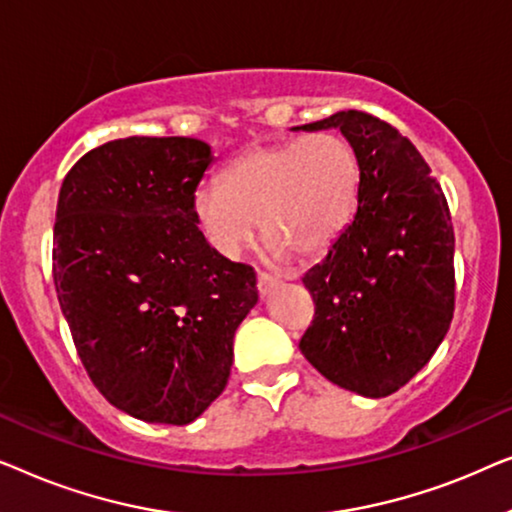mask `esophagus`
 I'll list each match as a JSON object with an SVG mask.
<instances>
[{"mask_svg":"<svg viewBox=\"0 0 512 512\" xmlns=\"http://www.w3.org/2000/svg\"><path fill=\"white\" fill-rule=\"evenodd\" d=\"M256 286H258V293H261V296L265 298L268 296V293H272L279 286V279L277 277H272V275H268V272H261V275H258V282H256Z\"/></svg>","mask_w":512,"mask_h":512,"instance_id":"esophagus-1","label":"esophagus"}]
</instances>
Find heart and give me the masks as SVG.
Returning <instances> with one entry per match:
<instances>
[{
  "label": "heart",
  "mask_w": 512,
  "mask_h": 512,
  "mask_svg": "<svg viewBox=\"0 0 512 512\" xmlns=\"http://www.w3.org/2000/svg\"><path fill=\"white\" fill-rule=\"evenodd\" d=\"M361 167L333 132L256 146L193 195V219L219 254L233 258L263 235L279 254L317 256L352 221Z\"/></svg>",
  "instance_id": "obj_1"
}]
</instances>
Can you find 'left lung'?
<instances>
[{
  "instance_id": "left-lung-1",
  "label": "left lung",
  "mask_w": 512,
  "mask_h": 512,
  "mask_svg": "<svg viewBox=\"0 0 512 512\" xmlns=\"http://www.w3.org/2000/svg\"><path fill=\"white\" fill-rule=\"evenodd\" d=\"M352 144L356 214L303 277L317 312L300 352L326 380L366 398L394 394L443 342L454 312V230L429 165L408 137L363 111L293 130Z\"/></svg>"
}]
</instances>
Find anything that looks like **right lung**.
Listing matches in <instances>:
<instances>
[{"label":"right lung","instance_id":"add662e5","mask_svg":"<svg viewBox=\"0 0 512 512\" xmlns=\"http://www.w3.org/2000/svg\"><path fill=\"white\" fill-rule=\"evenodd\" d=\"M212 163L200 139L125 137L88 151L60 188V310L100 394L151 424H191L221 396L258 303L254 270L209 247L193 219Z\"/></svg>","mask_w":512,"mask_h":512}]
</instances>
